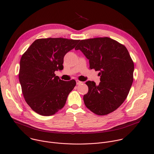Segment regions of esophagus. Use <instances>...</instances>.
Listing matches in <instances>:
<instances>
[{
	"label": "esophagus",
	"mask_w": 154,
	"mask_h": 154,
	"mask_svg": "<svg viewBox=\"0 0 154 154\" xmlns=\"http://www.w3.org/2000/svg\"><path fill=\"white\" fill-rule=\"evenodd\" d=\"M82 82H80V81H79V80H76V83H77V85H80V84H82Z\"/></svg>",
	"instance_id": "obj_1"
}]
</instances>
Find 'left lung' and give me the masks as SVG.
<instances>
[{
    "label": "left lung",
    "instance_id": "left-lung-1",
    "mask_svg": "<svg viewBox=\"0 0 154 154\" xmlns=\"http://www.w3.org/2000/svg\"><path fill=\"white\" fill-rule=\"evenodd\" d=\"M89 60L90 69L98 71L100 82L88 81L83 96L85 106L98 116L107 115L120 107L133 82L134 64L128 49L109 37L82 40L75 48Z\"/></svg>",
    "mask_w": 154,
    "mask_h": 154
}]
</instances>
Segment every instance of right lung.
<instances>
[{"mask_svg":"<svg viewBox=\"0 0 154 154\" xmlns=\"http://www.w3.org/2000/svg\"><path fill=\"white\" fill-rule=\"evenodd\" d=\"M80 40L47 38L35 40L22 55L19 74L27 104L44 116L55 114L65 106L76 85L62 80L54 74L63 68V58Z\"/></svg>","mask_w":154,"mask_h":154,"instance_id":"right-lung-1","label":"right lung"}]
</instances>
